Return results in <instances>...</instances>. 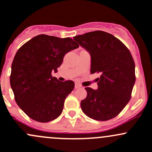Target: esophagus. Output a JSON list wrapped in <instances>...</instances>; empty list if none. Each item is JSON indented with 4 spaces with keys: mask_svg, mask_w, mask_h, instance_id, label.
<instances>
[{
    "mask_svg": "<svg viewBox=\"0 0 152 152\" xmlns=\"http://www.w3.org/2000/svg\"><path fill=\"white\" fill-rule=\"evenodd\" d=\"M81 86L80 85V84H75V88L76 89H78V88H81Z\"/></svg>",
    "mask_w": 152,
    "mask_h": 152,
    "instance_id": "obj_1",
    "label": "esophagus"
}]
</instances>
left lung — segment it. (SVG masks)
I'll use <instances>...</instances> for the list:
<instances>
[{"label":"left lung","instance_id":"left-lung-1","mask_svg":"<svg viewBox=\"0 0 152 152\" xmlns=\"http://www.w3.org/2000/svg\"><path fill=\"white\" fill-rule=\"evenodd\" d=\"M91 55V73H100L98 89L86 87L83 112L91 119L107 121L117 116L131 98L135 81V63L129 49L113 35L97 30L73 37Z\"/></svg>","mask_w":152,"mask_h":152}]
</instances>
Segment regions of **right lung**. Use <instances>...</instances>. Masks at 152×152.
<instances>
[{
  "label": "right lung",
  "instance_id": "add662e5",
  "mask_svg": "<svg viewBox=\"0 0 152 152\" xmlns=\"http://www.w3.org/2000/svg\"><path fill=\"white\" fill-rule=\"evenodd\" d=\"M79 47L71 38L41 34L22 46L14 56L10 76L16 103L30 118L39 122L61 114L65 98L74 88L73 81L52 77L67 52Z\"/></svg>",
  "mask_w": 152,
  "mask_h": 152
}]
</instances>
